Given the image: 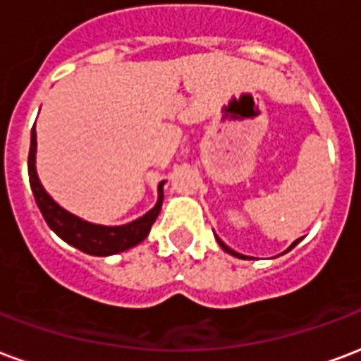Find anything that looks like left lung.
I'll return each instance as SVG.
<instances>
[{"label": "left lung", "instance_id": "left-lung-1", "mask_svg": "<svg viewBox=\"0 0 361 361\" xmlns=\"http://www.w3.org/2000/svg\"><path fill=\"white\" fill-rule=\"evenodd\" d=\"M216 241H218V245H220V247H221V248H224V250H226V252H228V255L235 256V258H243V260H245V258H247V256H243V255H239V252H235L233 248H229V247H228V245H226V243L221 241L220 237H216ZM298 241H300V239H298ZM298 241H295V243H293V245H290V247H289V248H287V250H290V248L295 247V245H296V243H298ZM287 250H285V252H287Z\"/></svg>", "mask_w": 361, "mask_h": 361}]
</instances>
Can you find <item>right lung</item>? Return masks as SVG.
<instances>
[{"label":"right lung","instance_id":"right-lung-1","mask_svg":"<svg viewBox=\"0 0 361 361\" xmlns=\"http://www.w3.org/2000/svg\"><path fill=\"white\" fill-rule=\"evenodd\" d=\"M36 126L32 128L30 135V153H28V178H30V188L38 204L39 212L47 221V226L65 243L78 248L85 255L92 256H111L124 252L128 248L140 245L145 239L151 226L157 220L162 208V188L164 181L159 183V199L147 214L133 221H128L124 226H101V224H92V221L82 220L80 216L72 214L68 210L61 207L59 202L53 201V197L44 189L42 181L36 172Z\"/></svg>","mask_w":361,"mask_h":361}]
</instances>
